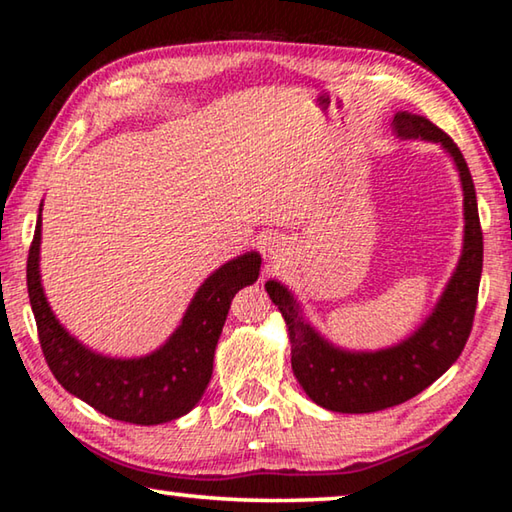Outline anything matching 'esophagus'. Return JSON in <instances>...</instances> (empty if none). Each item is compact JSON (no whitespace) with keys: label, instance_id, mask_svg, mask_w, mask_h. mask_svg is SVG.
I'll return each instance as SVG.
<instances>
[{"label":"esophagus","instance_id":"34e87169","mask_svg":"<svg viewBox=\"0 0 512 512\" xmlns=\"http://www.w3.org/2000/svg\"><path fill=\"white\" fill-rule=\"evenodd\" d=\"M286 254H288L286 240L270 238V240L265 242V256L270 258V261H276V258H281V256H286Z\"/></svg>","mask_w":512,"mask_h":512}]
</instances>
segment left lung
<instances>
[{
  "label": "left lung",
  "mask_w": 512,
  "mask_h": 512,
  "mask_svg": "<svg viewBox=\"0 0 512 512\" xmlns=\"http://www.w3.org/2000/svg\"><path fill=\"white\" fill-rule=\"evenodd\" d=\"M392 124L397 138L435 142L454 161L463 188V251L429 317L408 338L376 351L333 345L306 320L295 292L281 281L265 283L267 295L286 320L292 372L306 395L333 413H376L420 395L456 363L474 322L483 270V233L472 174L456 142L431 120L397 111Z\"/></svg>",
  "instance_id": "8db88e82"
}]
</instances>
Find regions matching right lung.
Wrapping results in <instances>:
<instances>
[{
  "instance_id": "obj_1",
  "label": "right lung",
  "mask_w": 512,
  "mask_h": 512,
  "mask_svg": "<svg viewBox=\"0 0 512 512\" xmlns=\"http://www.w3.org/2000/svg\"><path fill=\"white\" fill-rule=\"evenodd\" d=\"M43 204L27 261L31 311L49 370L70 395L111 420L154 426L177 420L199 404L213 374L215 347L236 292L261 274V254L247 251L208 276L174 333L152 354L113 358L79 342L56 320L40 281Z\"/></svg>"
}]
</instances>
